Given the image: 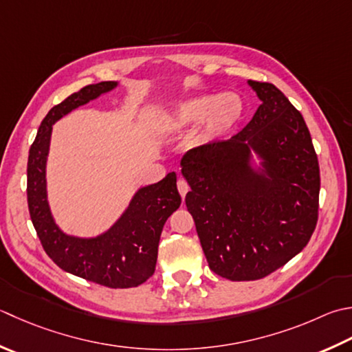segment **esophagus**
Instances as JSON below:
<instances>
[{
	"instance_id": "1",
	"label": "esophagus",
	"mask_w": 352,
	"mask_h": 352,
	"mask_svg": "<svg viewBox=\"0 0 352 352\" xmlns=\"http://www.w3.org/2000/svg\"><path fill=\"white\" fill-rule=\"evenodd\" d=\"M177 189H178V192H180V195L184 198L186 194H188V192H189V184H188V182L183 180V178H180V180L177 182Z\"/></svg>"
}]
</instances>
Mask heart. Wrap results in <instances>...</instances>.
I'll list each match as a JSON object with an SVG mask.
<instances>
[{
	"instance_id": "obj_1",
	"label": "heart",
	"mask_w": 352,
	"mask_h": 352,
	"mask_svg": "<svg viewBox=\"0 0 352 352\" xmlns=\"http://www.w3.org/2000/svg\"><path fill=\"white\" fill-rule=\"evenodd\" d=\"M244 113V105L238 96H198L178 103L170 113L168 123L174 131H183L203 120L201 133L206 139H218L236 125Z\"/></svg>"
}]
</instances>
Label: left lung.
Returning a JSON list of instances; mask_svg holds the SVG:
<instances>
[{
  "label": "left lung",
  "instance_id": "1",
  "mask_svg": "<svg viewBox=\"0 0 352 352\" xmlns=\"http://www.w3.org/2000/svg\"><path fill=\"white\" fill-rule=\"evenodd\" d=\"M261 105L236 135L182 158L186 206L210 270L256 280L285 265L318 224L320 172L302 114L270 82L249 80ZM252 152L263 158L259 173Z\"/></svg>",
  "mask_w": 352,
  "mask_h": 352
}]
</instances>
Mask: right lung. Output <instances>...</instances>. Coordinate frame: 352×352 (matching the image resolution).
Segmentation results:
<instances>
[{"instance_id": "add662e5", "label": "right lung", "mask_w": 352, "mask_h": 352, "mask_svg": "<svg viewBox=\"0 0 352 352\" xmlns=\"http://www.w3.org/2000/svg\"><path fill=\"white\" fill-rule=\"evenodd\" d=\"M116 85L117 82L111 80L87 85L48 111L29 151L27 203L34 230L54 264L103 287L131 288L154 274L163 226L182 204L175 172H169L162 182L142 188L111 229L89 239L60 232L53 221L45 189V162L53 123Z\"/></svg>"}]
</instances>
